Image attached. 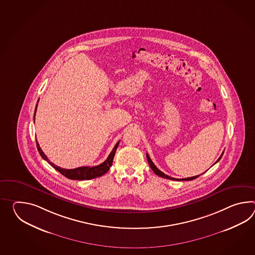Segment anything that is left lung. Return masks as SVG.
<instances>
[{"label": "left lung", "mask_w": 255, "mask_h": 255, "mask_svg": "<svg viewBox=\"0 0 255 255\" xmlns=\"http://www.w3.org/2000/svg\"><path fill=\"white\" fill-rule=\"evenodd\" d=\"M224 153V152H223ZM223 153H221V156H220V158L218 159V161L217 162H219L220 160H221V157H222V154H223ZM146 157H147V161L148 163H149V165H150V167L152 168V170H153V172H154V174L155 175H157V176H161V177H164V178H166V179H170V180H175V181H188V180H193V179H195V178H197V177H198V176H191V177H187V178H182V179H176V178H174V177H171V176H167V175H165V174H164L162 171H160V170L154 165V164L153 163V161L151 160V158H150V156H149V154L148 153H146ZM216 162V163H217Z\"/></svg>", "instance_id": "8db88e82"}]
</instances>
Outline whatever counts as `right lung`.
Returning a JSON list of instances; mask_svg holds the SVG:
<instances>
[{"mask_svg":"<svg viewBox=\"0 0 255 255\" xmlns=\"http://www.w3.org/2000/svg\"><path fill=\"white\" fill-rule=\"evenodd\" d=\"M39 101V100H38ZM36 108H37V104H36V107L34 110V116H35V113H36ZM35 119L34 117V120ZM120 141L115 144L113 151L111 152V153L109 154L108 158L102 163V164L96 165V166H80L78 168H74V169H65V168H61L59 166H57L56 164H53L52 162H50L47 156L45 155L44 152L41 150L38 142L36 141V146H37V150L39 152L40 155L42 156V158L45 160L48 164H50L51 166H53L55 169L57 170L59 173H61L63 176L68 177L69 179H73V180H90L92 178H96L99 176H102L107 173L110 167L112 166L113 162H114V157L115 155V152H116V149L119 145Z\"/></svg>","mask_w":255,"mask_h":255,"instance_id":"right-lung-1","label":"right lung"}]
</instances>
